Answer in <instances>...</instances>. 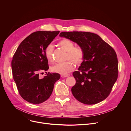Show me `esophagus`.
I'll return each instance as SVG.
<instances>
[{
  "mask_svg": "<svg viewBox=\"0 0 131 131\" xmlns=\"http://www.w3.org/2000/svg\"><path fill=\"white\" fill-rule=\"evenodd\" d=\"M70 76L69 74H61V77L62 78H66V77H68Z\"/></svg>",
  "mask_w": 131,
  "mask_h": 131,
  "instance_id": "1",
  "label": "esophagus"
}]
</instances>
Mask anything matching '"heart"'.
<instances>
[{"instance_id": "heart-1", "label": "heart", "mask_w": 131, "mask_h": 131, "mask_svg": "<svg viewBox=\"0 0 131 131\" xmlns=\"http://www.w3.org/2000/svg\"><path fill=\"white\" fill-rule=\"evenodd\" d=\"M58 46L67 52L65 60L69 61L63 63L57 64L52 66L51 70L52 72L66 74L71 71L75 67L74 63L79 65L83 62L84 59L83 50L80 47H74V45L72 41L67 39H63L59 41ZM53 49V46L50 44L46 47L45 50V57L49 62L52 61Z\"/></svg>"}]
</instances>
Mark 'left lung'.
<instances>
[{
  "label": "left lung",
  "mask_w": 131,
  "mask_h": 131,
  "mask_svg": "<svg viewBox=\"0 0 131 131\" xmlns=\"http://www.w3.org/2000/svg\"><path fill=\"white\" fill-rule=\"evenodd\" d=\"M60 36L77 43L84 52V59L74 71L76 83L72 95L87 105L99 103L109 95L118 76L115 51L97 34L84 31L62 32Z\"/></svg>",
  "instance_id": "left-lung-1"
}]
</instances>
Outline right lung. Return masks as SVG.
Instances as JSON below:
<instances>
[{
	"label": "right lung",
	"instance_id": "right-lung-1",
	"mask_svg": "<svg viewBox=\"0 0 131 131\" xmlns=\"http://www.w3.org/2000/svg\"><path fill=\"white\" fill-rule=\"evenodd\" d=\"M59 32H32L20 43L13 55L11 62L13 79L21 97L30 103L38 104L47 101L54 83L60 78L59 73L47 72L42 79L39 77L40 71L49 69L45 49Z\"/></svg>",
	"mask_w": 131,
	"mask_h": 131
}]
</instances>
